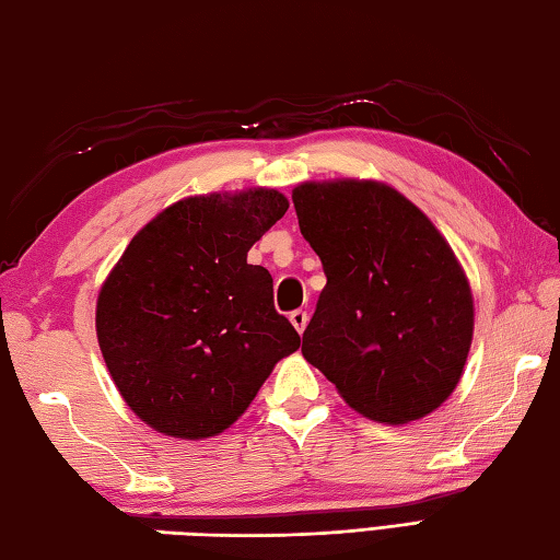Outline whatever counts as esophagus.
<instances>
[{"mask_svg":"<svg viewBox=\"0 0 560 560\" xmlns=\"http://www.w3.org/2000/svg\"><path fill=\"white\" fill-rule=\"evenodd\" d=\"M290 322H292V326L294 329H298L300 334L307 329V322H310V314L304 312V310H294V312H290Z\"/></svg>","mask_w":560,"mask_h":560,"instance_id":"obj_1","label":"esophagus"}]
</instances>
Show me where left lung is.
Masks as SVG:
<instances>
[{
    "label": "left lung",
    "mask_w": 560,
    "mask_h": 560,
    "mask_svg": "<svg viewBox=\"0 0 560 560\" xmlns=\"http://www.w3.org/2000/svg\"><path fill=\"white\" fill-rule=\"evenodd\" d=\"M292 202L326 272L302 355L358 415L393 427L431 415L458 385L476 324L448 241L377 180L302 183Z\"/></svg>",
    "instance_id": "obj_1"
}]
</instances>
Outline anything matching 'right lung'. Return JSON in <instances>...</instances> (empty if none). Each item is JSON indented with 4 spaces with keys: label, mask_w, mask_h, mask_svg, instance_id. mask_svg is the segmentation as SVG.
I'll return each mask as SVG.
<instances>
[{
    "label": "right lung",
    "mask_w": 560,
    "mask_h": 560,
    "mask_svg": "<svg viewBox=\"0 0 560 560\" xmlns=\"http://www.w3.org/2000/svg\"><path fill=\"white\" fill-rule=\"evenodd\" d=\"M288 207L270 187L185 197L131 238L102 282L94 326L104 363L158 434H221L300 348L272 307L270 272L248 262Z\"/></svg>",
    "instance_id": "1"
}]
</instances>
